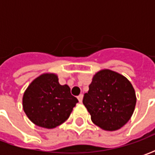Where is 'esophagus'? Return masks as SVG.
Instances as JSON below:
<instances>
[{"label":"esophagus","instance_id":"34e87169","mask_svg":"<svg viewBox=\"0 0 155 155\" xmlns=\"http://www.w3.org/2000/svg\"><path fill=\"white\" fill-rule=\"evenodd\" d=\"M83 96H84V95H83V94H81L77 97L78 100H79V101H80L81 103V102H82V101H83Z\"/></svg>","mask_w":155,"mask_h":155}]
</instances>
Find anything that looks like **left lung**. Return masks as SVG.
I'll list each match as a JSON object with an SVG mask.
<instances>
[{
  "label": "left lung",
  "instance_id": "1",
  "mask_svg": "<svg viewBox=\"0 0 155 155\" xmlns=\"http://www.w3.org/2000/svg\"><path fill=\"white\" fill-rule=\"evenodd\" d=\"M83 104L92 122L101 129L114 131L130 120L136 104L132 84L122 74L102 70L94 74Z\"/></svg>",
  "mask_w": 155,
  "mask_h": 155
}]
</instances>
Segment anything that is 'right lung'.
I'll return each instance as SVG.
<instances>
[{
	"label": "right lung",
	"instance_id": "add662e5",
	"mask_svg": "<svg viewBox=\"0 0 155 155\" xmlns=\"http://www.w3.org/2000/svg\"><path fill=\"white\" fill-rule=\"evenodd\" d=\"M23 110L33 123L53 129L67 120L78 100L54 74H43L32 81L23 95Z\"/></svg>",
	"mask_w": 155,
	"mask_h": 155
}]
</instances>
